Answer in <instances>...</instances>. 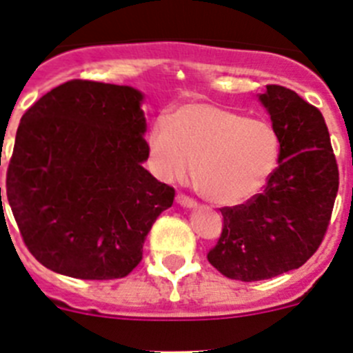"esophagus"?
Segmentation results:
<instances>
[{"mask_svg": "<svg viewBox=\"0 0 353 353\" xmlns=\"http://www.w3.org/2000/svg\"><path fill=\"white\" fill-rule=\"evenodd\" d=\"M176 203L182 205V207H185V208L196 207V201H194V199H192L191 196L182 194V192H180V194H176Z\"/></svg>", "mask_w": 353, "mask_h": 353, "instance_id": "1", "label": "esophagus"}]
</instances>
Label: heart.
<instances>
[{
	"label": "heart",
	"mask_w": 353,
	"mask_h": 353,
	"mask_svg": "<svg viewBox=\"0 0 353 353\" xmlns=\"http://www.w3.org/2000/svg\"><path fill=\"white\" fill-rule=\"evenodd\" d=\"M150 155L164 180L192 173L212 203L240 205L267 185L279 162V138L267 121L210 102H185L148 134Z\"/></svg>",
	"instance_id": "heart-1"
}]
</instances>
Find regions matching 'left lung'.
I'll return each mask as SVG.
<instances>
[{
    "label": "left lung",
    "mask_w": 353,
    "mask_h": 353,
    "mask_svg": "<svg viewBox=\"0 0 353 353\" xmlns=\"http://www.w3.org/2000/svg\"><path fill=\"white\" fill-rule=\"evenodd\" d=\"M279 138V166L254 198L223 207L210 265L236 281L299 269L322 244L339 187L329 129L320 109L293 90L267 84L260 95Z\"/></svg>",
    "instance_id": "obj_1"
}]
</instances>
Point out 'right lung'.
<instances>
[{
    "instance_id": "1",
    "label": "right lung",
    "mask_w": 353,
    "mask_h": 353,
    "mask_svg": "<svg viewBox=\"0 0 353 353\" xmlns=\"http://www.w3.org/2000/svg\"><path fill=\"white\" fill-rule=\"evenodd\" d=\"M141 99L130 86L72 79L21 118L6 198L28 251L52 272L125 277L173 205V187L141 166L150 154Z\"/></svg>"
}]
</instances>
